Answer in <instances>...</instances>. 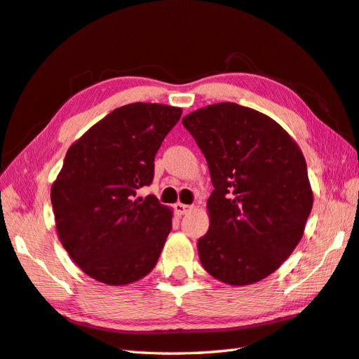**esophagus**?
<instances>
[{
  "label": "esophagus",
  "mask_w": 359,
  "mask_h": 359,
  "mask_svg": "<svg viewBox=\"0 0 359 359\" xmlns=\"http://www.w3.org/2000/svg\"><path fill=\"white\" fill-rule=\"evenodd\" d=\"M174 208H175V212H177V215H180V216L188 215V212L193 210L191 205H185V203H175Z\"/></svg>",
  "instance_id": "34e87169"
}]
</instances>
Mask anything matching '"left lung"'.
Here are the masks:
<instances>
[{
  "instance_id": "left-lung-1",
  "label": "left lung",
  "mask_w": 359,
  "mask_h": 359,
  "mask_svg": "<svg viewBox=\"0 0 359 359\" xmlns=\"http://www.w3.org/2000/svg\"><path fill=\"white\" fill-rule=\"evenodd\" d=\"M207 158L210 228L197 241L212 278L248 285L276 271L299 243L313 207L296 142L265 114L217 103L182 120Z\"/></svg>"
}]
</instances>
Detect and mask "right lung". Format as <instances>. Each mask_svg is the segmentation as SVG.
Returning <instances> with one entry per match:
<instances>
[{
	"instance_id": "1",
	"label": "right lung",
	"mask_w": 359,
	"mask_h": 359,
	"mask_svg": "<svg viewBox=\"0 0 359 359\" xmlns=\"http://www.w3.org/2000/svg\"><path fill=\"white\" fill-rule=\"evenodd\" d=\"M182 109L131 103L114 109L67 149L50 189L58 238L88 276L126 285L154 269L172 228L156 196L154 157Z\"/></svg>"
}]
</instances>
